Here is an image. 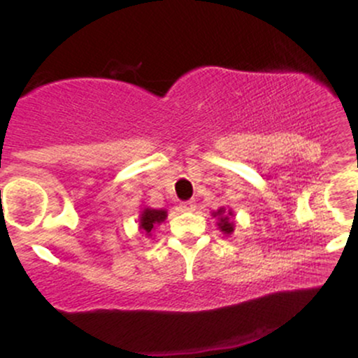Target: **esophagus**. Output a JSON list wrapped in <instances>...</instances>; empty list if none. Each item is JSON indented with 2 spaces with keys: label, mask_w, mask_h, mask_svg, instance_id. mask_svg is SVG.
<instances>
[{
  "label": "esophagus",
  "mask_w": 358,
  "mask_h": 358,
  "mask_svg": "<svg viewBox=\"0 0 358 358\" xmlns=\"http://www.w3.org/2000/svg\"><path fill=\"white\" fill-rule=\"evenodd\" d=\"M195 207H196V203L193 202V200H188V202L180 203V210L182 212H192V210H195Z\"/></svg>",
  "instance_id": "obj_1"
}]
</instances>
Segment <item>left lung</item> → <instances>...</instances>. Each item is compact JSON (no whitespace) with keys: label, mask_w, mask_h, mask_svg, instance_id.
Masks as SVG:
<instances>
[{"label":"left lung","mask_w":358,"mask_h":358,"mask_svg":"<svg viewBox=\"0 0 358 358\" xmlns=\"http://www.w3.org/2000/svg\"><path fill=\"white\" fill-rule=\"evenodd\" d=\"M212 217L217 219V227H219L220 232H224L225 236H231L234 232V227H236V213H234L232 208L220 207L217 208L215 212H212Z\"/></svg>","instance_id":"left-lung-1"}]
</instances>
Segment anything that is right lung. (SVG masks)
Wrapping results in <instances>:
<instances>
[{"label":"right lung","instance_id":"1","mask_svg":"<svg viewBox=\"0 0 358 358\" xmlns=\"http://www.w3.org/2000/svg\"><path fill=\"white\" fill-rule=\"evenodd\" d=\"M168 217V212L165 208H151L145 207L139 213V231L146 234V237L153 236V232L159 224H163Z\"/></svg>","mask_w":358,"mask_h":358}]
</instances>
